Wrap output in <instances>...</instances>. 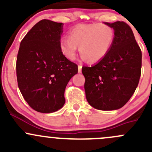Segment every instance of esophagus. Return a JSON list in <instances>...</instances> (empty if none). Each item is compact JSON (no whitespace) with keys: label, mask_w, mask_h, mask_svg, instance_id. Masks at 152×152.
<instances>
[{"label":"esophagus","mask_w":152,"mask_h":152,"mask_svg":"<svg viewBox=\"0 0 152 152\" xmlns=\"http://www.w3.org/2000/svg\"><path fill=\"white\" fill-rule=\"evenodd\" d=\"M82 66L81 65H78V72H79V73H82Z\"/></svg>","instance_id":"obj_1"}]
</instances>
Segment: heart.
Listing matches in <instances>:
<instances>
[{"instance_id":"b5f03b06","label":"heart","mask_w":152,"mask_h":152,"mask_svg":"<svg viewBox=\"0 0 152 152\" xmlns=\"http://www.w3.org/2000/svg\"><path fill=\"white\" fill-rule=\"evenodd\" d=\"M69 37L59 40L61 51L68 59H75L78 46L82 57L89 62L102 60L111 49L114 42L115 30L100 23L78 24L68 32Z\"/></svg>"}]
</instances>
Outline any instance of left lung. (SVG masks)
Here are the masks:
<instances>
[{
  "instance_id": "left-lung-1",
  "label": "left lung",
  "mask_w": 152,
  "mask_h": 152,
  "mask_svg": "<svg viewBox=\"0 0 152 152\" xmlns=\"http://www.w3.org/2000/svg\"><path fill=\"white\" fill-rule=\"evenodd\" d=\"M115 30L114 42L96 65L83 66L87 102L100 110L121 108L132 96L141 74L142 53L132 30L123 21L104 23Z\"/></svg>"
}]
</instances>
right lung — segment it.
I'll return each instance as SVG.
<instances>
[{"label":"right lung","mask_w":152,"mask_h":152,"mask_svg":"<svg viewBox=\"0 0 152 152\" xmlns=\"http://www.w3.org/2000/svg\"><path fill=\"white\" fill-rule=\"evenodd\" d=\"M63 23L42 20L22 39L17 56L18 87L33 110L56 112L65 103V87L78 73L59 48Z\"/></svg>","instance_id":"1"}]
</instances>
